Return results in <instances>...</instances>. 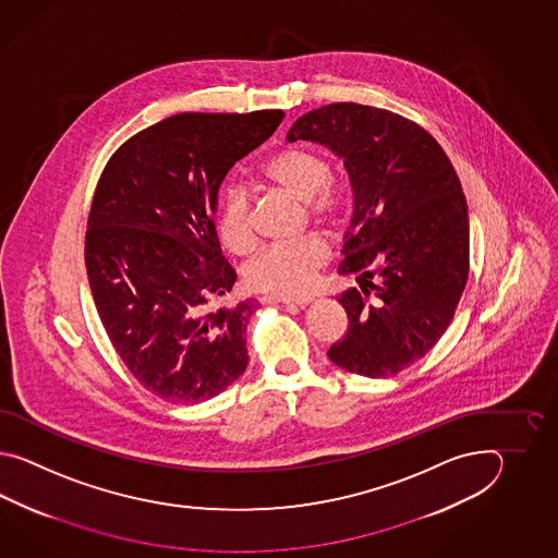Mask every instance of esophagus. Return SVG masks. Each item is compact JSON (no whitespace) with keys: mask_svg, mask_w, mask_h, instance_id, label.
Instances as JSON below:
<instances>
[{"mask_svg":"<svg viewBox=\"0 0 558 558\" xmlns=\"http://www.w3.org/2000/svg\"><path fill=\"white\" fill-rule=\"evenodd\" d=\"M275 301H277V303H283V305H299V307H303V305H308V303L313 301V296H279V299H275Z\"/></svg>","mask_w":558,"mask_h":558,"instance_id":"34e87169","label":"esophagus"}]
</instances>
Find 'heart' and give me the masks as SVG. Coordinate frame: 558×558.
<instances>
[{
  "instance_id": "heart-1",
  "label": "heart",
  "mask_w": 558,
  "mask_h": 558,
  "mask_svg": "<svg viewBox=\"0 0 558 558\" xmlns=\"http://www.w3.org/2000/svg\"><path fill=\"white\" fill-rule=\"evenodd\" d=\"M262 178L303 202L308 219L332 226L349 205V187L331 175L329 157L303 145H289L271 155L262 169ZM217 235L226 250L247 255L255 247L251 223L250 195L243 187H227L217 209ZM329 257V245L317 235H303L287 243L263 247L245 267L247 283L275 295H296L307 289L313 275Z\"/></svg>"
}]
</instances>
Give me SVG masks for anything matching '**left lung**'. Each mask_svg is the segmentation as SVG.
I'll return each instance as SVG.
<instances>
[{"label":"left lung","instance_id":"1","mask_svg":"<svg viewBox=\"0 0 558 558\" xmlns=\"http://www.w3.org/2000/svg\"><path fill=\"white\" fill-rule=\"evenodd\" d=\"M305 140L343 157L355 195L339 275L349 327L327 355L361 377H392L437 344L469 277V215L461 181L437 140L389 109L353 101L296 119Z\"/></svg>","mask_w":558,"mask_h":558}]
</instances>
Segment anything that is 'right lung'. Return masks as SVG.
Returning a JSON list of instances; mask_svg holds the SVG:
<instances>
[{
    "label": "right lung",
    "mask_w": 558,
    "mask_h": 558,
    "mask_svg": "<svg viewBox=\"0 0 558 558\" xmlns=\"http://www.w3.org/2000/svg\"><path fill=\"white\" fill-rule=\"evenodd\" d=\"M281 109L178 113L109 157L85 231V267L109 341L131 375L169 403L214 399L247 368L257 301L219 307L238 274L215 231L217 191L274 135Z\"/></svg>",
    "instance_id": "obj_1"
}]
</instances>
